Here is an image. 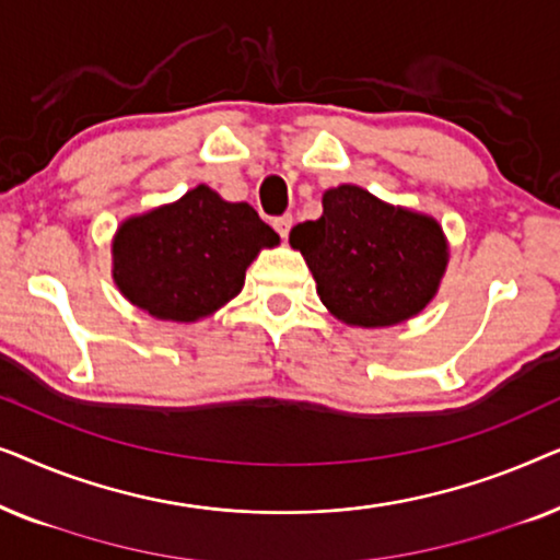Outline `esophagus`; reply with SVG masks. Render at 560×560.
Listing matches in <instances>:
<instances>
[{"label": "esophagus", "mask_w": 560, "mask_h": 560, "mask_svg": "<svg viewBox=\"0 0 560 560\" xmlns=\"http://www.w3.org/2000/svg\"><path fill=\"white\" fill-rule=\"evenodd\" d=\"M272 226H275V232H278L282 240H285V236L290 234V229H293V217H290V213H282V217L272 221Z\"/></svg>", "instance_id": "34e87169"}]
</instances>
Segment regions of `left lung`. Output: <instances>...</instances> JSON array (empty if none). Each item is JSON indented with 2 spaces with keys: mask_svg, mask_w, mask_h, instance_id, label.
I'll return each instance as SVG.
<instances>
[{
  "mask_svg": "<svg viewBox=\"0 0 560 560\" xmlns=\"http://www.w3.org/2000/svg\"><path fill=\"white\" fill-rule=\"evenodd\" d=\"M320 303L349 326L382 328L418 316L439 293L448 244L433 217L389 206L359 186L324 194V213L290 232Z\"/></svg>",
  "mask_w": 560,
  "mask_h": 560,
  "instance_id": "8db88e82",
  "label": "left lung"
}]
</instances>
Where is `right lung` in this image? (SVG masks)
<instances>
[{
    "instance_id": "1",
    "label": "right lung",
    "mask_w": 560,
    "mask_h": 560,
    "mask_svg": "<svg viewBox=\"0 0 560 560\" xmlns=\"http://www.w3.org/2000/svg\"><path fill=\"white\" fill-rule=\"evenodd\" d=\"M278 242L249 203L196 186L175 203L121 221L112 275L137 308L190 324L240 295L252 259Z\"/></svg>"
}]
</instances>
